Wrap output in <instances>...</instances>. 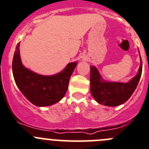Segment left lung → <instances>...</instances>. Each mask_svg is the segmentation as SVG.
Masks as SVG:
<instances>
[{
	"label": "left lung",
	"instance_id": "obj_1",
	"mask_svg": "<svg viewBox=\"0 0 149 149\" xmlns=\"http://www.w3.org/2000/svg\"><path fill=\"white\" fill-rule=\"evenodd\" d=\"M140 61L137 74L127 83L104 81L98 70L91 66V92L96 101L100 104L112 107L125 102L134 92L141 77L143 63L142 60Z\"/></svg>",
	"mask_w": 149,
	"mask_h": 149
}]
</instances>
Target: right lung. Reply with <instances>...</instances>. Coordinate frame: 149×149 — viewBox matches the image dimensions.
Returning <instances> with one entry per match:
<instances>
[{"mask_svg":"<svg viewBox=\"0 0 149 149\" xmlns=\"http://www.w3.org/2000/svg\"><path fill=\"white\" fill-rule=\"evenodd\" d=\"M20 43L13 60V73L24 96L36 106H49L58 102L68 91L70 78L77 63H69L62 71L53 76H42L24 68L20 57Z\"/></svg>","mask_w":149,"mask_h":149,"instance_id":"1","label":"right lung"}]
</instances>
